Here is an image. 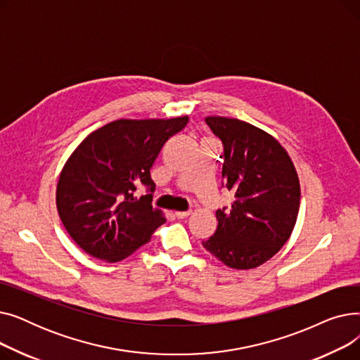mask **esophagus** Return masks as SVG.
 <instances>
[{
  "instance_id": "esophagus-1",
  "label": "esophagus",
  "mask_w": 360,
  "mask_h": 360,
  "mask_svg": "<svg viewBox=\"0 0 360 360\" xmlns=\"http://www.w3.org/2000/svg\"><path fill=\"white\" fill-rule=\"evenodd\" d=\"M190 214H191V212H175V216L178 219H185V217H188Z\"/></svg>"
}]
</instances>
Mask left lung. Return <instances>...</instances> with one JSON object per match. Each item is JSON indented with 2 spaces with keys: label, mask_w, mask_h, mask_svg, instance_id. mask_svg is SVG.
I'll use <instances>...</instances> for the list:
<instances>
[{
  "label": "left lung",
  "mask_w": 360,
  "mask_h": 360,
  "mask_svg": "<svg viewBox=\"0 0 360 360\" xmlns=\"http://www.w3.org/2000/svg\"><path fill=\"white\" fill-rule=\"evenodd\" d=\"M205 122L223 143V185L235 201L216 212L217 229L202 247L231 269H255L295 228L300 202L295 165L273 136L248 122L224 117Z\"/></svg>",
  "instance_id": "8db88e82"
}]
</instances>
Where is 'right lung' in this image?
<instances>
[{"mask_svg":"<svg viewBox=\"0 0 360 360\" xmlns=\"http://www.w3.org/2000/svg\"><path fill=\"white\" fill-rule=\"evenodd\" d=\"M188 117L117 120L93 131L65 162L56 185V209L68 235L89 255L118 262L165 223L150 194V169L163 144L185 128Z\"/></svg>","mask_w":360,"mask_h":360,"instance_id":"1","label":"right lung"}]
</instances>
